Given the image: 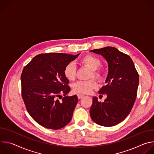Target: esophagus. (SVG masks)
I'll return each mask as SVG.
<instances>
[{
  "label": "esophagus",
  "instance_id": "34e87169",
  "mask_svg": "<svg viewBox=\"0 0 154 154\" xmlns=\"http://www.w3.org/2000/svg\"><path fill=\"white\" fill-rule=\"evenodd\" d=\"M84 96L83 94H77V97H78V99H80L81 98H82Z\"/></svg>",
  "mask_w": 154,
  "mask_h": 154
}]
</instances>
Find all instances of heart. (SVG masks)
<instances>
[{"label":"heart","instance_id":"1","mask_svg":"<svg viewBox=\"0 0 154 154\" xmlns=\"http://www.w3.org/2000/svg\"><path fill=\"white\" fill-rule=\"evenodd\" d=\"M79 63L83 66H86L92 69L90 78L94 77L99 81L104 79V73L100 68L102 61L93 55H86L79 60ZM64 75L69 80H74L77 74V66L75 63L70 62L66 64L64 69ZM97 87V83L94 79L88 80H79L72 85V90L74 93L81 94H88L93 89Z\"/></svg>","mask_w":154,"mask_h":154}]
</instances>
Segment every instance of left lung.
<instances>
[{
	"label": "left lung",
	"mask_w": 154,
	"mask_h": 154,
	"mask_svg": "<svg viewBox=\"0 0 154 154\" xmlns=\"http://www.w3.org/2000/svg\"><path fill=\"white\" fill-rule=\"evenodd\" d=\"M90 51L103 56L108 66L106 85L99 91V94H106L107 97L100 102L93 97L90 116L96 124L112 127L125 119L132 109L137 95L139 75L131 58L115 48Z\"/></svg>",
	"instance_id": "obj_1"
}]
</instances>
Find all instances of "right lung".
Returning <instances> with one entry per match:
<instances>
[{
    "instance_id": "add662e5",
    "label": "right lung",
    "mask_w": 154,
    "mask_h": 154,
    "mask_svg": "<svg viewBox=\"0 0 154 154\" xmlns=\"http://www.w3.org/2000/svg\"><path fill=\"white\" fill-rule=\"evenodd\" d=\"M79 54H39L22 72V97L26 109L44 127L58 130L66 125L72 118L78 97L76 95L66 96L71 88L63 71L66 64ZM61 94L65 96L63 98Z\"/></svg>"
}]
</instances>
